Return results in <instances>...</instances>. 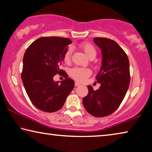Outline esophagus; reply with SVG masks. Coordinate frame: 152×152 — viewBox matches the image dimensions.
I'll return each instance as SVG.
<instances>
[{
	"mask_svg": "<svg viewBox=\"0 0 152 152\" xmlns=\"http://www.w3.org/2000/svg\"><path fill=\"white\" fill-rule=\"evenodd\" d=\"M79 85H80V83H77V82H75V86H76V87H77V86H79Z\"/></svg>",
	"mask_w": 152,
	"mask_h": 152,
	"instance_id": "1",
	"label": "esophagus"
}]
</instances>
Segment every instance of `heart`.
<instances>
[{
    "instance_id": "heart-1",
    "label": "heart",
    "mask_w": 152,
    "mask_h": 152,
    "mask_svg": "<svg viewBox=\"0 0 152 152\" xmlns=\"http://www.w3.org/2000/svg\"><path fill=\"white\" fill-rule=\"evenodd\" d=\"M80 48L90 59H94L96 56V50L95 47L89 43H82L80 44ZM71 54L72 51L70 49L65 53L64 56H63V61L65 63H67L69 62ZM69 74L74 80L78 81V82H83L91 75V71L87 68L74 67L70 70Z\"/></svg>"
}]
</instances>
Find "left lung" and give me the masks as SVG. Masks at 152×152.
<instances>
[{"mask_svg": "<svg viewBox=\"0 0 152 152\" xmlns=\"http://www.w3.org/2000/svg\"><path fill=\"white\" fill-rule=\"evenodd\" d=\"M94 42L102 56V66L96 76L100 87L94 91L88 85L89 93L83 102L91 115L102 117L115 112L123 101L130 85V63L125 52L115 41L96 37Z\"/></svg>", "mask_w": 152, "mask_h": 152, "instance_id": "obj_1", "label": "left lung"}]
</instances>
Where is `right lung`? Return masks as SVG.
I'll return each mask as SVG.
<instances>
[{"mask_svg": "<svg viewBox=\"0 0 152 152\" xmlns=\"http://www.w3.org/2000/svg\"><path fill=\"white\" fill-rule=\"evenodd\" d=\"M72 41L58 37H42L31 44L24 53L22 80L33 104L42 111L53 113L63 107L74 89V82L60 69ZM56 73L66 78L54 81Z\"/></svg>", "mask_w": 152, "mask_h": 152, "instance_id": "add662e5", "label": "right lung"}]
</instances>
